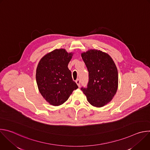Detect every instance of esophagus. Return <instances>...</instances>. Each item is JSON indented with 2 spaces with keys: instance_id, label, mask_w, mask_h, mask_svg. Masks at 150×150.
<instances>
[{
  "instance_id": "1",
  "label": "esophagus",
  "mask_w": 150,
  "mask_h": 150,
  "mask_svg": "<svg viewBox=\"0 0 150 150\" xmlns=\"http://www.w3.org/2000/svg\"><path fill=\"white\" fill-rule=\"evenodd\" d=\"M76 84L78 85V86L79 87H80V83H81V81H80V80L79 79H76Z\"/></svg>"
}]
</instances>
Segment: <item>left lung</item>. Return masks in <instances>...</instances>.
Here are the masks:
<instances>
[{
    "label": "left lung",
    "mask_w": 150,
    "mask_h": 150,
    "mask_svg": "<svg viewBox=\"0 0 150 150\" xmlns=\"http://www.w3.org/2000/svg\"><path fill=\"white\" fill-rule=\"evenodd\" d=\"M86 65L89 80L87 88H81L90 104L101 108L109 103L118 87V72L112 58L98 50L81 53Z\"/></svg>",
    "instance_id": "left-lung-1"
}]
</instances>
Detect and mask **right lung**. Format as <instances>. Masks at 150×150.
I'll list each match as a JSON object with an SVG mask.
<instances>
[{"mask_svg":"<svg viewBox=\"0 0 150 150\" xmlns=\"http://www.w3.org/2000/svg\"><path fill=\"white\" fill-rule=\"evenodd\" d=\"M72 56V53H68L65 49H56L42 57L38 64L36 81L38 90L51 105L62 104L78 88L68 67Z\"/></svg>","mask_w":150,"mask_h":150,"instance_id":"add662e5","label":"right lung"}]
</instances>
